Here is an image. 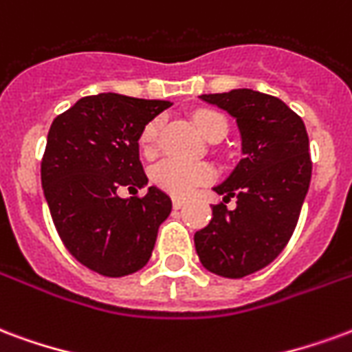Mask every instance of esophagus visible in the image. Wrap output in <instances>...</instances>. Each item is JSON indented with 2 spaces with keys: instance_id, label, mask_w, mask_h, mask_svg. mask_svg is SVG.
<instances>
[{
  "instance_id": "1",
  "label": "esophagus",
  "mask_w": 352,
  "mask_h": 352,
  "mask_svg": "<svg viewBox=\"0 0 352 352\" xmlns=\"http://www.w3.org/2000/svg\"><path fill=\"white\" fill-rule=\"evenodd\" d=\"M186 204V201H182V199H173V206L174 210H179V208Z\"/></svg>"
}]
</instances>
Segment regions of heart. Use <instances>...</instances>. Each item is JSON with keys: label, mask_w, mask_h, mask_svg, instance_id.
Here are the masks:
<instances>
[{"label": "heart", "mask_w": 352, "mask_h": 352, "mask_svg": "<svg viewBox=\"0 0 352 352\" xmlns=\"http://www.w3.org/2000/svg\"><path fill=\"white\" fill-rule=\"evenodd\" d=\"M195 125L201 131L202 135L210 140L212 137H225L227 135V122L221 114L212 112V110H202L195 116ZM159 129H161V122L159 120H151L146 123V127L140 133L138 138V146L144 155H153L155 148H157V137ZM151 182L163 189L166 193L174 195V197H187L193 193L195 187L206 184L214 178V170L212 166L206 163H191V161H178V159H165L159 161L157 165L151 168Z\"/></svg>", "instance_id": "heart-1"}]
</instances>
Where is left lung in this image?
<instances>
[{"label": "left lung", "instance_id": "obj_1", "mask_svg": "<svg viewBox=\"0 0 352 352\" xmlns=\"http://www.w3.org/2000/svg\"><path fill=\"white\" fill-rule=\"evenodd\" d=\"M201 99L234 118L243 157L214 187L225 202L236 197V208L212 206L195 250L206 270L238 279L268 266L291 240L311 179L309 138L302 118L274 95L242 88Z\"/></svg>", "mask_w": 352, "mask_h": 352}]
</instances>
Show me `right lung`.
<instances>
[{
    "label": "right lung",
    "instance_id": "obj_1",
    "mask_svg": "<svg viewBox=\"0 0 352 352\" xmlns=\"http://www.w3.org/2000/svg\"><path fill=\"white\" fill-rule=\"evenodd\" d=\"M173 102L120 94L82 97L56 118L46 137L41 182L69 253L89 270L122 278L144 268L173 201L155 186L144 197L120 187L148 186L140 133Z\"/></svg>",
    "mask_w": 352,
    "mask_h": 352
}]
</instances>
